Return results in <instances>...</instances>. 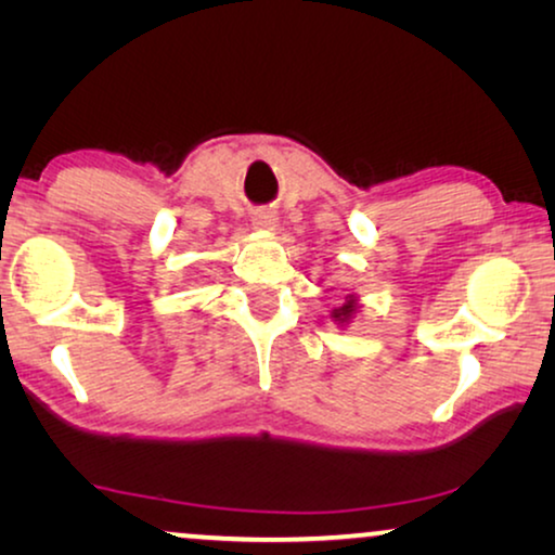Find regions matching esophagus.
<instances>
[{
  "label": "esophagus",
  "mask_w": 555,
  "mask_h": 555,
  "mask_svg": "<svg viewBox=\"0 0 555 555\" xmlns=\"http://www.w3.org/2000/svg\"><path fill=\"white\" fill-rule=\"evenodd\" d=\"M253 224L260 227V230H275L278 215H275V211H270V209H260V211H255Z\"/></svg>",
  "instance_id": "esophagus-1"
}]
</instances>
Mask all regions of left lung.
Here are the masks:
<instances>
[{"instance_id": "obj_1", "label": "left lung", "mask_w": 555, "mask_h": 555, "mask_svg": "<svg viewBox=\"0 0 555 555\" xmlns=\"http://www.w3.org/2000/svg\"><path fill=\"white\" fill-rule=\"evenodd\" d=\"M351 313H353V302H346L344 308H340V310H336V313H333V318H336V321H346V318L351 315Z\"/></svg>"}]
</instances>
